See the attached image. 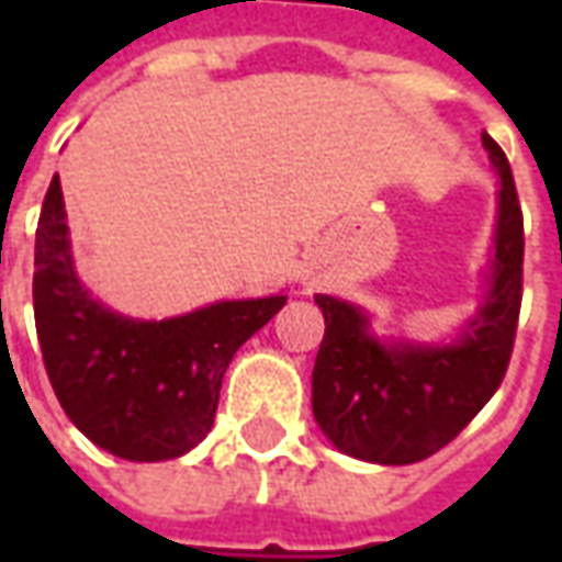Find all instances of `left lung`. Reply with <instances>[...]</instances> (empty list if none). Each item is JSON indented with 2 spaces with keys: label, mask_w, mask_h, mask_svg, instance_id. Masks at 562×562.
<instances>
[{
  "label": "left lung",
  "mask_w": 562,
  "mask_h": 562,
  "mask_svg": "<svg viewBox=\"0 0 562 562\" xmlns=\"http://www.w3.org/2000/svg\"><path fill=\"white\" fill-rule=\"evenodd\" d=\"M499 177L496 228L475 316L448 342L376 337L370 316L316 294L325 337L313 367V415L349 458L403 467L448 446L506 376L524 282V216L506 153L482 135Z\"/></svg>",
  "instance_id": "left-lung-1"
}]
</instances>
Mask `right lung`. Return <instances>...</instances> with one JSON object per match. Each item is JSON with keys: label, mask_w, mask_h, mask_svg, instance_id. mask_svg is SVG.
Instances as JSON below:
<instances>
[{"label": "right lung", "mask_w": 562, "mask_h": 562, "mask_svg": "<svg viewBox=\"0 0 562 562\" xmlns=\"http://www.w3.org/2000/svg\"><path fill=\"white\" fill-rule=\"evenodd\" d=\"M32 304L44 370L71 424L114 458L156 463L210 434L234 352L285 294L216 301L161 322L120 316L80 282L54 173L35 232Z\"/></svg>", "instance_id": "add662e5"}]
</instances>
